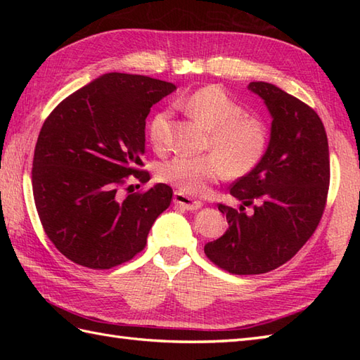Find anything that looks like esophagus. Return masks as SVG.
Masks as SVG:
<instances>
[{
  "mask_svg": "<svg viewBox=\"0 0 360 360\" xmlns=\"http://www.w3.org/2000/svg\"><path fill=\"white\" fill-rule=\"evenodd\" d=\"M173 202L176 205H179V207L186 209V210H190V212H193V210H198V209L202 207V202L201 201L192 200V198L184 195V193H181V192H174Z\"/></svg>",
  "mask_w": 360,
  "mask_h": 360,
  "instance_id": "esophagus-1",
  "label": "esophagus"
}]
</instances>
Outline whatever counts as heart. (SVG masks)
Here are the masks:
<instances>
[{
    "instance_id": "b5f03b06",
    "label": "heart",
    "mask_w": 360,
    "mask_h": 360,
    "mask_svg": "<svg viewBox=\"0 0 360 360\" xmlns=\"http://www.w3.org/2000/svg\"><path fill=\"white\" fill-rule=\"evenodd\" d=\"M190 116L210 131L207 150L212 155L178 156L159 168V178L186 195H202L212 182L241 178L255 168L269 148L271 129L266 120L246 114L240 103L223 88L210 85L179 98ZM172 111H158L148 124V139L156 150L167 145Z\"/></svg>"
}]
</instances>
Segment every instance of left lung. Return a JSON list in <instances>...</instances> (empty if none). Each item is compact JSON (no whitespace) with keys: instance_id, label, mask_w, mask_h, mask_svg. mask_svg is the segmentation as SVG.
Segmentation results:
<instances>
[{"instance_id":"1","label":"left lung","mask_w":360,"mask_h":360,"mask_svg":"<svg viewBox=\"0 0 360 360\" xmlns=\"http://www.w3.org/2000/svg\"><path fill=\"white\" fill-rule=\"evenodd\" d=\"M272 116L266 156L231 187L240 210L218 204L229 229L204 246L212 263L235 275H258L289 262L322 219L330 188V150L319 114L264 82H250ZM252 205L255 212H243Z\"/></svg>"}]
</instances>
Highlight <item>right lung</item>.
Segmentation results:
<instances>
[{"mask_svg": "<svg viewBox=\"0 0 360 360\" xmlns=\"http://www.w3.org/2000/svg\"><path fill=\"white\" fill-rule=\"evenodd\" d=\"M174 89L164 80L111 72L68 96L46 117L32 160L34 201L48 238L75 264L111 269L129 262L170 205V186L129 193L128 182L150 179L141 170L145 119Z\"/></svg>", "mask_w": 360, "mask_h": 360, "instance_id": "1", "label": "right lung"}]
</instances>
